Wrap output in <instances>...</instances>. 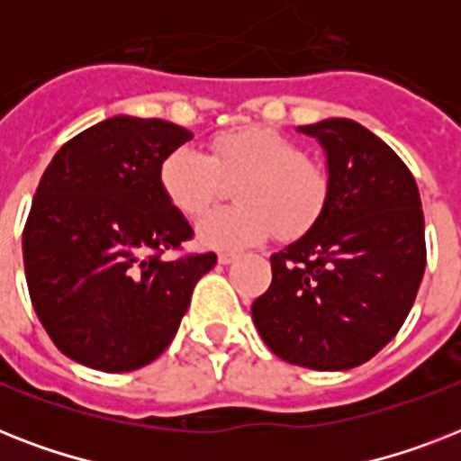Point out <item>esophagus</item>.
I'll return each mask as SVG.
<instances>
[{
	"label": "esophagus",
	"mask_w": 461,
	"mask_h": 461,
	"mask_svg": "<svg viewBox=\"0 0 461 461\" xmlns=\"http://www.w3.org/2000/svg\"><path fill=\"white\" fill-rule=\"evenodd\" d=\"M234 260H237V253H231V251L217 253V263H220V266H230V263H234Z\"/></svg>",
	"instance_id": "obj_1"
}]
</instances>
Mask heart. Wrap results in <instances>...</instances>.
Returning <instances> with one entry per match:
<instances>
[{"label": "heart", "mask_w": 461, "mask_h": 461, "mask_svg": "<svg viewBox=\"0 0 461 461\" xmlns=\"http://www.w3.org/2000/svg\"><path fill=\"white\" fill-rule=\"evenodd\" d=\"M244 176L234 208L212 210L195 224L203 246L239 251L260 244L275 231L294 239L311 230L328 201L325 174L303 158L294 140L266 126H246L220 133L210 155L195 148H176L159 167V186L167 201L195 217L217 201L222 176Z\"/></svg>", "instance_id": "heart-1"}]
</instances>
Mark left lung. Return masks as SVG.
I'll use <instances>...</instances> for the list:
<instances>
[{"label":"left lung","mask_w":461,"mask_h":461,"mask_svg":"<svg viewBox=\"0 0 461 461\" xmlns=\"http://www.w3.org/2000/svg\"><path fill=\"white\" fill-rule=\"evenodd\" d=\"M321 143L328 201L306 234L273 253V282L251 306L273 354L313 371H349L385 347L414 306L426 227L414 176L351 119L299 126Z\"/></svg>","instance_id":"left-lung-1"}]
</instances>
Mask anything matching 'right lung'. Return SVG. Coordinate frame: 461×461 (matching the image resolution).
Segmentation results:
<instances>
[{
  "label": "right lung",
  "instance_id": "right-lung-1",
  "mask_svg": "<svg viewBox=\"0 0 461 461\" xmlns=\"http://www.w3.org/2000/svg\"><path fill=\"white\" fill-rule=\"evenodd\" d=\"M194 133L165 119L117 114L59 148L23 231L31 302L68 358L136 371L172 342L215 253L162 260L191 239L167 201L159 167Z\"/></svg>",
  "mask_w": 461,
  "mask_h": 461
}]
</instances>
